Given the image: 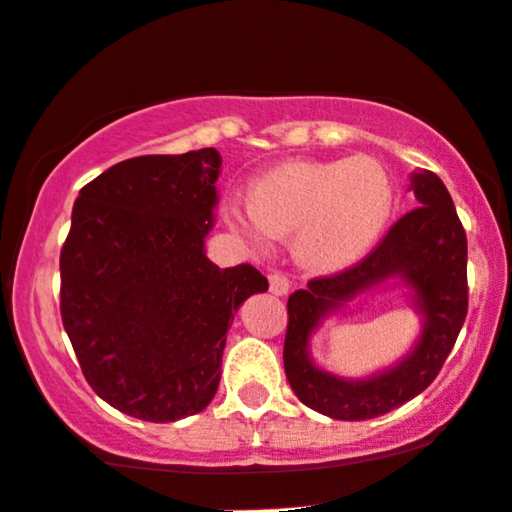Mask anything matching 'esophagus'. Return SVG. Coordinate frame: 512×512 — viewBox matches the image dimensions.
Masks as SVG:
<instances>
[{"instance_id": "obj_1", "label": "esophagus", "mask_w": 512, "mask_h": 512, "mask_svg": "<svg viewBox=\"0 0 512 512\" xmlns=\"http://www.w3.org/2000/svg\"><path fill=\"white\" fill-rule=\"evenodd\" d=\"M289 286H291V282L286 274H282V272L269 274V291H272L274 296H284L286 291H289Z\"/></svg>"}]
</instances>
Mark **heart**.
<instances>
[{
  "label": "heart",
  "mask_w": 512,
  "mask_h": 512,
  "mask_svg": "<svg viewBox=\"0 0 512 512\" xmlns=\"http://www.w3.org/2000/svg\"><path fill=\"white\" fill-rule=\"evenodd\" d=\"M396 201L379 160L369 155L303 160L260 177L252 194H233L223 206L228 226L252 245L294 233L301 262L342 269L372 250Z\"/></svg>",
  "instance_id": "heart-1"
}]
</instances>
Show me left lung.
I'll return each mask as SVG.
<instances>
[{"mask_svg":"<svg viewBox=\"0 0 512 512\" xmlns=\"http://www.w3.org/2000/svg\"><path fill=\"white\" fill-rule=\"evenodd\" d=\"M418 209L393 223L379 245L355 267L318 277L289 296L284 372L291 389L313 411L335 420H369L423 393L442 364L466 318V233L454 201L435 172L411 174ZM398 278L414 291L424 318L421 338L406 358L364 380H345L320 370L310 357L317 325L350 300Z\"/></svg>","mask_w":512,"mask_h":512,"instance_id":"left-lung-1","label":"left lung"}]
</instances>
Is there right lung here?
I'll use <instances>...</instances> for the list:
<instances>
[{"label":"right lung","mask_w":512,"mask_h":512,"mask_svg":"<svg viewBox=\"0 0 512 512\" xmlns=\"http://www.w3.org/2000/svg\"><path fill=\"white\" fill-rule=\"evenodd\" d=\"M218 174L216 148L131 157L82 187L72 209L65 333L97 396L148 423L209 406L233 313L269 286L252 265L206 257Z\"/></svg>","instance_id":"add662e5"}]
</instances>
